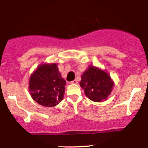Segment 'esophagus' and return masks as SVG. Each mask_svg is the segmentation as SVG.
Masks as SVG:
<instances>
[{"label": "esophagus", "mask_w": 148, "mask_h": 148, "mask_svg": "<svg viewBox=\"0 0 148 148\" xmlns=\"http://www.w3.org/2000/svg\"><path fill=\"white\" fill-rule=\"evenodd\" d=\"M71 84H77V80H72V81L71 82Z\"/></svg>", "instance_id": "esophagus-1"}]
</instances>
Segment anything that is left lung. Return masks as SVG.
Instances as JSON below:
<instances>
[{"label":"left lung","mask_w":148,"mask_h":148,"mask_svg":"<svg viewBox=\"0 0 148 148\" xmlns=\"http://www.w3.org/2000/svg\"><path fill=\"white\" fill-rule=\"evenodd\" d=\"M80 85L89 99L100 102L107 99L114 83L105 71L90 66L82 75Z\"/></svg>","instance_id":"left-lung-1"}]
</instances>
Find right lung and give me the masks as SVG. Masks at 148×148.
I'll return each mask as SVG.
<instances>
[{
    "instance_id": "1",
    "label": "right lung",
    "mask_w": 148,
    "mask_h": 148,
    "mask_svg": "<svg viewBox=\"0 0 148 148\" xmlns=\"http://www.w3.org/2000/svg\"><path fill=\"white\" fill-rule=\"evenodd\" d=\"M65 84L56 64H44L31 75L29 86L35 101L42 106L52 107L63 99Z\"/></svg>"
}]
</instances>
